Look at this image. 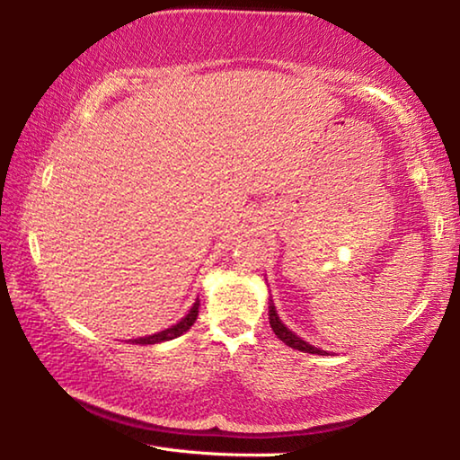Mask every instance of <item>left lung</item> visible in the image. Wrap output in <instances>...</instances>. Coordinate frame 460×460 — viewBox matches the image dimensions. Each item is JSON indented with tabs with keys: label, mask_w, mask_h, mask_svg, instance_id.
Here are the masks:
<instances>
[{
	"label": "left lung",
	"mask_w": 460,
	"mask_h": 460,
	"mask_svg": "<svg viewBox=\"0 0 460 460\" xmlns=\"http://www.w3.org/2000/svg\"><path fill=\"white\" fill-rule=\"evenodd\" d=\"M270 326H271V331L276 332V337L279 339V341H284L288 347H292V349H298V351H305V353H313V355H323V353H326V351H321V349H316V347H313V345H308L306 341H302L298 334L296 332H292L290 329H288V326L279 321V316H278V313H276V306H274V302L270 300ZM329 355V353H326Z\"/></svg>",
	"instance_id": "1"
}]
</instances>
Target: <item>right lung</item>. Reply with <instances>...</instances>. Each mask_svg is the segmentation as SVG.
Masks as SVG:
<instances>
[{"instance_id":"right-lung-1","label":"right lung","mask_w":460,"mask_h":460,"mask_svg":"<svg viewBox=\"0 0 460 460\" xmlns=\"http://www.w3.org/2000/svg\"><path fill=\"white\" fill-rule=\"evenodd\" d=\"M199 306H200V300L197 298V302H194L192 308L189 310V314H186L181 323H176L174 326H170V329L162 331V332L150 334V337L131 339V342H136V345H155V342H164V341H172V339H176V337H181V334H184L186 331H189L190 326L194 324V321H197Z\"/></svg>"}]
</instances>
